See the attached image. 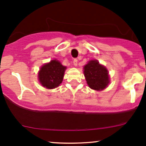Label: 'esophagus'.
Instances as JSON below:
<instances>
[{
  "instance_id": "obj_1",
  "label": "esophagus",
  "mask_w": 146,
  "mask_h": 146,
  "mask_svg": "<svg viewBox=\"0 0 146 146\" xmlns=\"http://www.w3.org/2000/svg\"><path fill=\"white\" fill-rule=\"evenodd\" d=\"M78 60L77 59H74V60H73V65H74L75 66H78Z\"/></svg>"
}]
</instances>
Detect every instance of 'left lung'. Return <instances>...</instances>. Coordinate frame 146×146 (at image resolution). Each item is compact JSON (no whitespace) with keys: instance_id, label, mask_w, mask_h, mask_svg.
<instances>
[{"instance_id":"1","label":"left lung","mask_w":146,"mask_h":146,"mask_svg":"<svg viewBox=\"0 0 146 146\" xmlns=\"http://www.w3.org/2000/svg\"><path fill=\"white\" fill-rule=\"evenodd\" d=\"M84 74L88 86L93 90H104L110 82L108 70L96 60H90L84 66Z\"/></svg>"}]
</instances>
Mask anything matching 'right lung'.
I'll use <instances>...</instances> for the list:
<instances>
[{
    "label": "right lung",
    "instance_id": "add662e5",
    "mask_svg": "<svg viewBox=\"0 0 146 146\" xmlns=\"http://www.w3.org/2000/svg\"><path fill=\"white\" fill-rule=\"evenodd\" d=\"M66 68V66H63L57 60H53L45 64L38 73L40 83L48 89L56 88L62 82Z\"/></svg>",
    "mask_w": 146,
    "mask_h": 146
}]
</instances>
